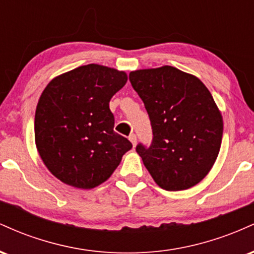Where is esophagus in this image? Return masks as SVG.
<instances>
[{
  "instance_id": "obj_1",
  "label": "esophagus",
  "mask_w": 254,
  "mask_h": 254,
  "mask_svg": "<svg viewBox=\"0 0 254 254\" xmlns=\"http://www.w3.org/2000/svg\"><path fill=\"white\" fill-rule=\"evenodd\" d=\"M129 139H130L131 143H132L133 147H135V145H136V142H137V138H136V135H135V133H130Z\"/></svg>"
}]
</instances>
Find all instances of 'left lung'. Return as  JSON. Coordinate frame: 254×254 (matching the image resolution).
<instances>
[{"label":"left lung","instance_id":"1","mask_svg":"<svg viewBox=\"0 0 254 254\" xmlns=\"http://www.w3.org/2000/svg\"><path fill=\"white\" fill-rule=\"evenodd\" d=\"M129 80L153 130L149 147H136L145 168L167 191L194 186L214 166L222 141V116L209 89L170 65L131 71Z\"/></svg>","mask_w":254,"mask_h":254}]
</instances>
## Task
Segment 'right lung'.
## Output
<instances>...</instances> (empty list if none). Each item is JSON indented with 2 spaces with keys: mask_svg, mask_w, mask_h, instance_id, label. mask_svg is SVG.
<instances>
[{
  "mask_svg": "<svg viewBox=\"0 0 254 254\" xmlns=\"http://www.w3.org/2000/svg\"><path fill=\"white\" fill-rule=\"evenodd\" d=\"M124 71L87 64L46 86L34 117L36 145L48 170L61 182L93 189L106 182L132 148L113 130L110 100L127 83Z\"/></svg>",
  "mask_w": 254,
  "mask_h": 254,
  "instance_id": "add662e5",
  "label": "right lung"
}]
</instances>
